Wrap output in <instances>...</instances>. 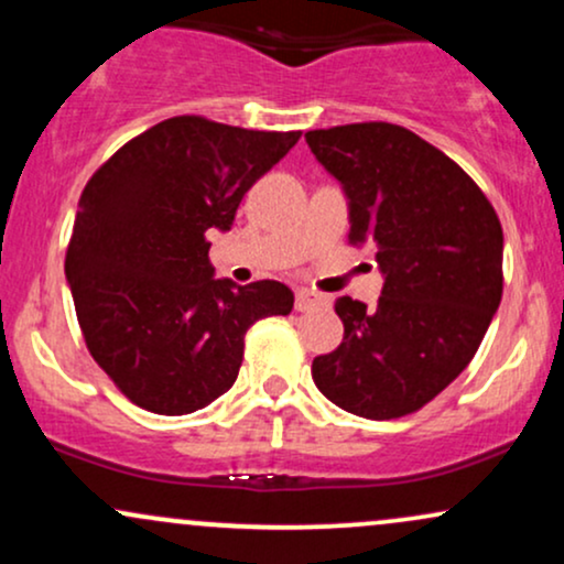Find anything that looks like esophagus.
Returning a JSON list of instances; mask_svg holds the SVG:
<instances>
[{"mask_svg": "<svg viewBox=\"0 0 564 564\" xmlns=\"http://www.w3.org/2000/svg\"><path fill=\"white\" fill-rule=\"evenodd\" d=\"M294 307L300 310V313H310V310L328 307V296L318 294V291H313V289H296Z\"/></svg>", "mask_w": 564, "mask_h": 564, "instance_id": "34e87169", "label": "esophagus"}]
</instances>
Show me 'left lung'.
<instances>
[{
    "mask_svg": "<svg viewBox=\"0 0 564 564\" xmlns=\"http://www.w3.org/2000/svg\"><path fill=\"white\" fill-rule=\"evenodd\" d=\"M349 198V243L373 246L377 307L339 296L341 345L313 360L315 387L355 416L424 408L475 358L503 291L496 209L456 161L411 129L360 121L304 134Z\"/></svg>",
    "mask_w": 564,
    "mask_h": 564,
    "instance_id": "obj_1",
    "label": "left lung"
}]
</instances>
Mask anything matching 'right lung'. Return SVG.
Here are the masks:
<instances>
[{
	"mask_svg": "<svg viewBox=\"0 0 564 564\" xmlns=\"http://www.w3.org/2000/svg\"><path fill=\"white\" fill-rule=\"evenodd\" d=\"M302 132L174 116L113 153L84 185L66 251L76 318L124 398L183 416L225 394L257 321L289 315L278 281H217L209 230H230L243 193Z\"/></svg>",
	"mask_w": 564,
	"mask_h": 564,
	"instance_id": "obj_1",
	"label": "right lung"
}]
</instances>
